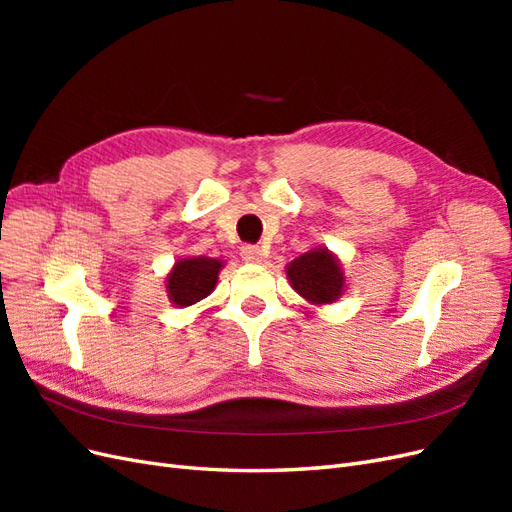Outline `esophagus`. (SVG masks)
Wrapping results in <instances>:
<instances>
[{"instance_id":"obj_1","label":"esophagus","mask_w":512,"mask_h":512,"mask_svg":"<svg viewBox=\"0 0 512 512\" xmlns=\"http://www.w3.org/2000/svg\"><path fill=\"white\" fill-rule=\"evenodd\" d=\"M241 258H243L245 262H260L262 258H265V252H262L258 245H250V243H247V245L241 247Z\"/></svg>"}]
</instances>
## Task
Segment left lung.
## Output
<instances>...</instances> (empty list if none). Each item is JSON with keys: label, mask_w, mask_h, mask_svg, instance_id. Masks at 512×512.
Returning <instances> with one entry per match:
<instances>
[{"label": "left lung", "mask_w": 512, "mask_h": 512, "mask_svg": "<svg viewBox=\"0 0 512 512\" xmlns=\"http://www.w3.org/2000/svg\"><path fill=\"white\" fill-rule=\"evenodd\" d=\"M292 288L312 303H333L344 286L337 260L327 250H314L299 256L288 267Z\"/></svg>", "instance_id": "8db88e82"}]
</instances>
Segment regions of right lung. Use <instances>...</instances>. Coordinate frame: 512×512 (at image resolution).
I'll list each match as a JSON object with an SVG mask.
<instances>
[{
    "instance_id": "1",
    "label": "right lung",
    "mask_w": 512,
    "mask_h": 512,
    "mask_svg": "<svg viewBox=\"0 0 512 512\" xmlns=\"http://www.w3.org/2000/svg\"><path fill=\"white\" fill-rule=\"evenodd\" d=\"M222 262L211 258H183L179 260L173 273L168 275L170 301L177 305H194L205 299L218 282Z\"/></svg>"
}]
</instances>
